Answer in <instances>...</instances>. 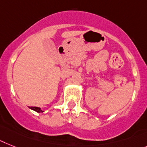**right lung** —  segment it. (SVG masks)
I'll return each mask as SVG.
<instances>
[{"label":"right lung","mask_w":147,"mask_h":147,"mask_svg":"<svg viewBox=\"0 0 147 147\" xmlns=\"http://www.w3.org/2000/svg\"><path fill=\"white\" fill-rule=\"evenodd\" d=\"M29 108L31 109V110H34L37 113H43V110H42V109L40 108V107H30Z\"/></svg>","instance_id":"add662e5"}]
</instances>
